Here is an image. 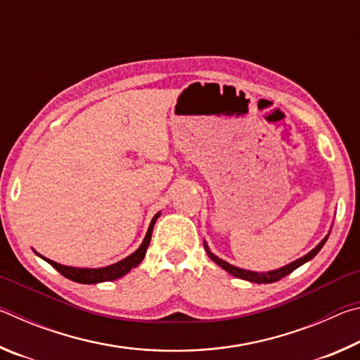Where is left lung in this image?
<instances>
[{
	"instance_id": "8db88e82",
	"label": "left lung",
	"mask_w": 360,
	"mask_h": 360,
	"mask_svg": "<svg viewBox=\"0 0 360 360\" xmlns=\"http://www.w3.org/2000/svg\"><path fill=\"white\" fill-rule=\"evenodd\" d=\"M327 238H328V235L326 236L324 240H322V241L319 243L318 246H316L314 249H311V251H309L307 255H303V257L294 260V262H292V264L285 265V266H281V268H278V270L264 271V273L243 270V268H238V266H235V265H230L229 262L219 259L217 255L212 254V252L210 251V248H208V245H206V243H205V249H206V252H208L210 259H211L212 262H216V264H217L219 266H221V268H224L225 271H229L231 276H236V278H240V279H246V281H251V283H255V284H270V283H276V281H279V279H283L284 276L290 275V273L294 271L295 268L302 266L303 264H307L308 260H311V259L314 257V255L321 251L322 246L326 245Z\"/></svg>"
}]
</instances>
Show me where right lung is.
<instances>
[{
    "instance_id": "add662e5",
    "label": "right lung",
    "mask_w": 360,
    "mask_h": 360,
    "mask_svg": "<svg viewBox=\"0 0 360 360\" xmlns=\"http://www.w3.org/2000/svg\"><path fill=\"white\" fill-rule=\"evenodd\" d=\"M158 217H160V212H157V214L152 217V221L149 224V229H148V233H146L141 246H139L135 252L130 254L129 257H125V259H122L120 262H117V264H112V265H108V266H103V268H76V266L57 264V262H53L51 259L42 257V255H39L38 252H36V254H38L39 257L44 259L47 264H51L57 271L62 273L65 278H68L75 283L96 284V283H105V281H114V279L127 275V273H129L131 268H135V266L141 264V260L144 259V255H146V251H148V248H149L152 230H154V224H155Z\"/></svg>"
}]
</instances>
